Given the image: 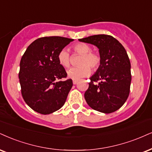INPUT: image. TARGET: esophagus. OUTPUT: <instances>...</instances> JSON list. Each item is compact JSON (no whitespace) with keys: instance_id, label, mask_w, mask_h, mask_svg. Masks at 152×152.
I'll use <instances>...</instances> for the list:
<instances>
[{"instance_id":"obj_1","label":"esophagus","mask_w":152,"mask_h":152,"mask_svg":"<svg viewBox=\"0 0 152 152\" xmlns=\"http://www.w3.org/2000/svg\"><path fill=\"white\" fill-rule=\"evenodd\" d=\"M77 82H78L77 80H73V81H72L73 85H76V84L77 83Z\"/></svg>"}]
</instances>
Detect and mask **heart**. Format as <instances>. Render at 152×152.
I'll list each match as a JSON object with an SVG mask.
<instances>
[{
    "instance_id": "heart-1",
    "label": "heart",
    "mask_w": 152,
    "mask_h": 152,
    "mask_svg": "<svg viewBox=\"0 0 152 152\" xmlns=\"http://www.w3.org/2000/svg\"><path fill=\"white\" fill-rule=\"evenodd\" d=\"M73 50L76 53L82 56L79 61L80 66L69 69L67 71L68 77L78 80L90 75V67L94 70L98 68L101 63V57L99 54L91 51V48L89 45L79 43L73 46ZM58 60L63 67L70 66V56L66 48H63L60 50L58 55Z\"/></svg>"
}]
</instances>
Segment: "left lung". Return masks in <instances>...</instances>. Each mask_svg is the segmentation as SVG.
<instances>
[{
	"label": "left lung",
	"mask_w": 152,
	"mask_h": 152,
	"mask_svg": "<svg viewBox=\"0 0 152 152\" xmlns=\"http://www.w3.org/2000/svg\"><path fill=\"white\" fill-rule=\"evenodd\" d=\"M79 41L96 46L101 57L98 69L89 78L91 82L85 93L86 102L94 110L113 113L125 104L130 93L131 65L126 50L110 35H94Z\"/></svg>",
	"instance_id": "left-lung-1"
}]
</instances>
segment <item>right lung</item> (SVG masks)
Returning <instances> with one entry per match:
<instances>
[{
  "mask_svg": "<svg viewBox=\"0 0 152 152\" xmlns=\"http://www.w3.org/2000/svg\"><path fill=\"white\" fill-rule=\"evenodd\" d=\"M74 41L61 37L37 39L28 46L20 63L19 79L24 102L34 111L47 115L59 110L65 104L72 87L60 64V50Z\"/></svg>",
  "mask_w": 152,
  "mask_h": 152,
  "instance_id": "1",
  "label": "right lung"
}]
</instances>
